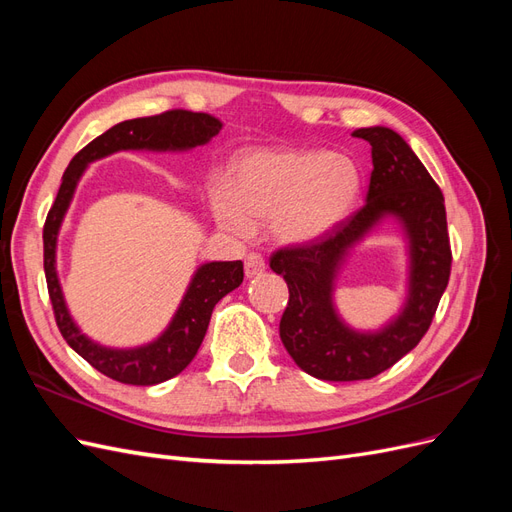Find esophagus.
Returning a JSON list of instances; mask_svg holds the SVG:
<instances>
[{"label": "esophagus", "mask_w": 512, "mask_h": 512, "mask_svg": "<svg viewBox=\"0 0 512 512\" xmlns=\"http://www.w3.org/2000/svg\"><path fill=\"white\" fill-rule=\"evenodd\" d=\"M265 273V258H262L258 252H250L245 258V275L247 277H256Z\"/></svg>", "instance_id": "esophagus-1"}]
</instances>
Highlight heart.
<instances>
[{"label": "heart", "instance_id": "b5f03b06", "mask_svg": "<svg viewBox=\"0 0 512 512\" xmlns=\"http://www.w3.org/2000/svg\"><path fill=\"white\" fill-rule=\"evenodd\" d=\"M359 192L361 170L342 153L258 151L241 160L230 185L215 188L213 213L235 237H250L254 222L269 220L277 241L305 245L342 224Z\"/></svg>", "mask_w": 512, "mask_h": 512}]
</instances>
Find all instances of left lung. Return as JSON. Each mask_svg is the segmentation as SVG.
Instances as JSON below:
<instances>
[{
    "label": "left lung",
    "instance_id": "1",
    "mask_svg": "<svg viewBox=\"0 0 512 512\" xmlns=\"http://www.w3.org/2000/svg\"><path fill=\"white\" fill-rule=\"evenodd\" d=\"M352 136L371 145L374 170L367 203L329 235L282 247L269 262L284 275L290 292L280 322L284 348L305 374L331 382L374 378L421 342L453 260L444 196L410 145L384 126L359 128ZM386 217L402 224L409 241V297L402 312L378 332H356L336 314L334 280L351 247Z\"/></svg>",
    "mask_w": 512,
    "mask_h": 512
}]
</instances>
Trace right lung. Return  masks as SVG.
Wrapping results in <instances>:
<instances>
[{
	"label": "right lung",
	"mask_w": 512,
	"mask_h": 512,
	"mask_svg": "<svg viewBox=\"0 0 512 512\" xmlns=\"http://www.w3.org/2000/svg\"><path fill=\"white\" fill-rule=\"evenodd\" d=\"M222 130V121L207 113L166 111L153 117H138L121 121L83 147L68 164L55 203L44 222V275L53 303L55 322L68 346L96 367L100 374L123 384L151 386L175 378L192 363L200 344H203L215 303L243 282V262H205L200 265L185 290L177 314L166 331L151 344L138 348H106L89 339L72 320L64 292L57 277V235L79 179L89 162L111 156L117 151H188L207 145Z\"/></svg>",
	"instance_id": "obj_1"
}]
</instances>
